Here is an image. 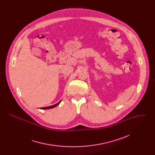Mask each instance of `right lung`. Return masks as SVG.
<instances>
[{
    "mask_svg": "<svg viewBox=\"0 0 155 155\" xmlns=\"http://www.w3.org/2000/svg\"><path fill=\"white\" fill-rule=\"evenodd\" d=\"M61 101V100L60 101H59L58 103H57V104H54V105H52V106H48V107H41V109H52V108H54V107H56L57 106H58L60 103V102Z\"/></svg>",
    "mask_w": 155,
    "mask_h": 155,
    "instance_id": "1",
    "label": "right lung"
}]
</instances>
